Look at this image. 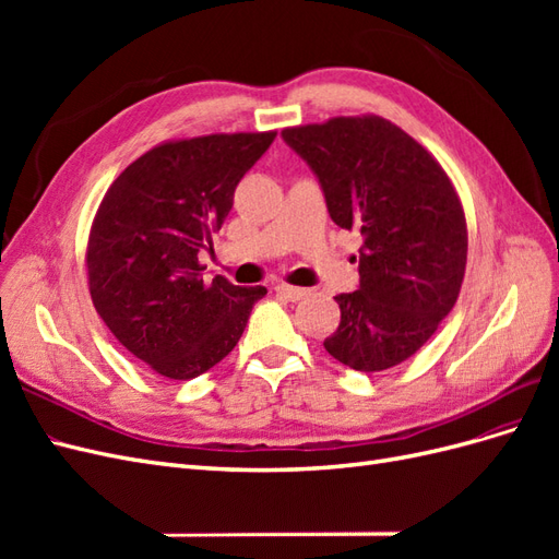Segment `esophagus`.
I'll return each instance as SVG.
<instances>
[{"instance_id":"34e87169","label":"esophagus","mask_w":559,"mask_h":559,"mask_svg":"<svg viewBox=\"0 0 559 559\" xmlns=\"http://www.w3.org/2000/svg\"><path fill=\"white\" fill-rule=\"evenodd\" d=\"M275 292H277V296H282L286 300H294V302L308 294L306 289H298V286H292V284H277Z\"/></svg>"}]
</instances>
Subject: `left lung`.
<instances>
[{
    "mask_svg": "<svg viewBox=\"0 0 559 559\" xmlns=\"http://www.w3.org/2000/svg\"><path fill=\"white\" fill-rule=\"evenodd\" d=\"M282 138L312 167L333 222L364 235L359 289L335 296L341 324L326 352L361 373L411 359L464 282L466 216L450 177L376 114L284 128Z\"/></svg>",
    "mask_w": 559,
    "mask_h": 559,
    "instance_id": "left-lung-1",
    "label": "left lung"
}]
</instances>
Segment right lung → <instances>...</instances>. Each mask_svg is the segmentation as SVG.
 <instances>
[{
	"label": "right lung",
	"mask_w": 559,
	"mask_h": 559,
	"mask_svg": "<svg viewBox=\"0 0 559 559\" xmlns=\"http://www.w3.org/2000/svg\"><path fill=\"white\" fill-rule=\"evenodd\" d=\"M205 134L148 148L114 179L93 218L86 267L97 314L130 354L170 380H191L238 345L265 286L202 280L235 186L275 140Z\"/></svg>",
	"instance_id": "right-lung-1"
}]
</instances>
